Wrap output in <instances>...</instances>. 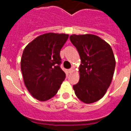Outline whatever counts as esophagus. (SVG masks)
<instances>
[{
	"instance_id": "1",
	"label": "esophagus",
	"mask_w": 131,
	"mask_h": 131,
	"mask_svg": "<svg viewBox=\"0 0 131 131\" xmlns=\"http://www.w3.org/2000/svg\"><path fill=\"white\" fill-rule=\"evenodd\" d=\"M73 71V68H70V69L68 70V73H71Z\"/></svg>"
}]
</instances>
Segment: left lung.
I'll return each mask as SVG.
<instances>
[{
    "instance_id": "left-lung-1",
    "label": "left lung",
    "mask_w": 131,
    "mask_h": 131,
    "mask_svg": "<svg viewBox=\"0 0 131 131\" xmlns=\"http://www.w3.org/2000/svg\"><path fill=\"white\" fill-rule=\"evenodd\" d=\"M81 58L79 81L74 84L75 95L86 104L101 99L112 82L115 60L110 45L94 35L69 37Z\"/></svg>"
}]
</instances>
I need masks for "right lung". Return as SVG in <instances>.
Listing matches in <instances>:
<instances>
[{
  "mask_svg": "<svg viewBox=\"0 0 131 131\" xmlns=\"http://www.w3.org/2000/svg\"><path fill=\"white\" fill-rule=\"evenodd\" d=\"M69 35L48 33L27 45L21 60L24 83L35 98L46 101L56 94L66 73L60 68V50Z\"/></svg>",
  "mask_w": 131,
  "mask_h": 131,
  "instance_id": "1",
  "label": "right lung"
}]
</instances>
